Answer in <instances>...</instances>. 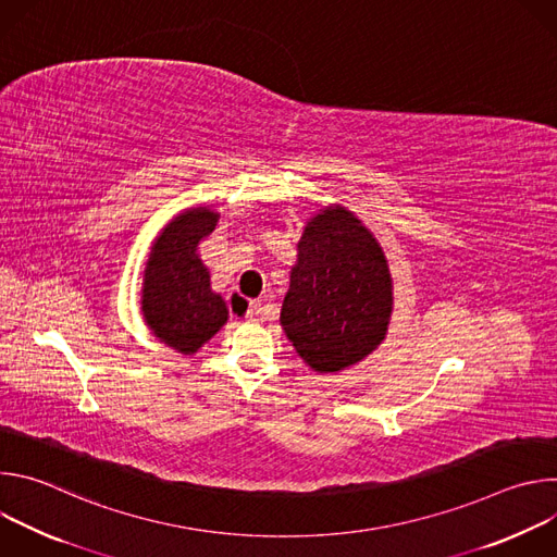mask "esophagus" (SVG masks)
I'll use <instances>...</instances> for the list:
<instances>
[{"instance_id":"obj_1","label":"esophagus","mask_w":557,"mask_h":557,"mask_svg":"<svg viewBox=\"0 0 557 557\" xmlns=\"http://www.w3.org/2000/svg\"><path fill=\"white\" fill-rule=\"evenodd\" d=\"M243 306H245V299H243V297H231L228 308H231V312H233V314H245V320H249V322H256L258 317L262 314V306H260V301H249L245 312H243Z\"/></svg>"}]
</instances>
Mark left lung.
<instances>
[{
  "instance_id": "8db88e82",
  "label": "left lung",
  "mask_w": 557,
  "mask_h": 557,
  "mask_svg": "<svg viewBox=\"0 0 557 557\" xmlns=\"http://www.w3.org/2000/svg\"><path fill=\"white\" fill-rule=\"evenodd\" d=\"M282 306V326L317 372L361 361L385 337L392 280L374 235L346 209H326L304 228Z\"/></svg>"
}]
</instances>
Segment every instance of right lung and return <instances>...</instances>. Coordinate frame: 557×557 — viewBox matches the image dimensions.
I'll list each match as a JSON object with an SVG mask.
<instances>
[{
    "label": "right lung",
    "instance_id": "1",
    "mask_svg": "<svg viewBox=\"0 0 557 557\" xmlns=\"http://www.w3.org/2000/svg\"><path fill=\"white\" fill-rule=\"evenodd\" d=\"M215 222L218 215L205 207L185 211L163 228L145 269V322L158 339L183 355L196 352L211 339L228 314L196 253Z\"/></svg>",
    "mask_w": 557,
    "mask_h": 557
}]
</instances>
